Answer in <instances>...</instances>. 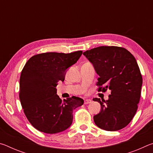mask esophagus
I'll use <instances>...</instances> for the list:
<instances>
[{
	"instance_id": "esophagus-1",
	"label": "esophagus",
	"mask_w": 153,
	"mask_h": 153,
	"mask_svg": "<svg viewBox=\"0 0 153 153\" xmlns=\"http://www.w3.org/2000/svg\"><path fill=\"white\" fill-rule=\"evenodd\" d=\"M92 102V100L90 99H85L84 100V104H89Z\"/></svg>"
}]
</instances>
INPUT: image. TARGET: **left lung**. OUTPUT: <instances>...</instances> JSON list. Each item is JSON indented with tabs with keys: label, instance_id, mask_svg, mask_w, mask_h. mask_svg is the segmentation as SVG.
I'll return each instance as SVG.
<instances>
[{
	"label": "left lung",
	"instance_id": "left-lung-1",
	"mask_svg": "<svg viewBox=\"0 0 153 153\" xmlns=\"http://www.w3.org/2000/svg\"><path fill=\"white\" fill-rule=\"evenodd\" d=\"M83 55L99 76L98 91L111 90L107 100L93 98L101 106L94 116L95 124L106 131L123 129L135 115L140 98L142 77L136 59L127 49L114 46H99Z\"/></svg>",
	"mask_w": 153,
	"mask_h": 153
}]
</instances>
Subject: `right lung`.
<instances>
[{"label":"right lung","instance_id":"1","mask_svg":"<svg viewBox=\"0 0 153 153\" xmlns=\"http://www.w3.org/2000/svg\"><path fill=\"white\" fill-rule=\"evenodd\" d=\"M82 51L71 53H45L31 57L19 79V99L28 121L38 131L56 134L71 125L73 111L84 104L81 98L62 100L56 94L59 81L66 70L78 61Z\"/></svg>","mask_w":153,"mask_h":153}]
</instances>
